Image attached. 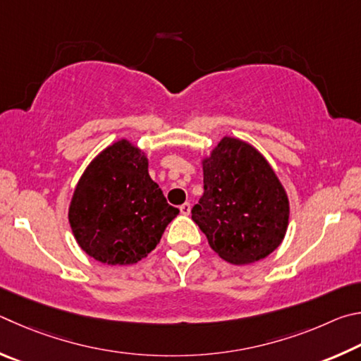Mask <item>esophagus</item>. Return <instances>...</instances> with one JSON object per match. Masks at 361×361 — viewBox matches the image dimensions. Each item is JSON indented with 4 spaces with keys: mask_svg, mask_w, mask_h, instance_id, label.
<instances>
[{
    "mask_svg": "<svg viewBox=\"0 0 361 361\" xmlns=\"http://www.w3.org/2000/svg\"><path fill=\"white\" fill-rule=\"evenodd\" d=\"M179 209H180V214H184V216H188V214H190V209H192V204L190 203H184V204L179 206Z\"/></svg>",
    "mask_w": 361,
    "mask_h": 361,
    "instance_id": "1",
    "label": "esophagus"
}]
</instances>
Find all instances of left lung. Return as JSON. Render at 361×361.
Instances as JSON below:
<instances>
[{
  "label": "left lung",
  "instance_id": "1",
  "mask_svg": "<svg viewBox=\"0 0 361 361\" xmlns=\"http://www.w3.org/2000/svg\"><path fill=\"white\" fill-rule=\"evenodd\" d=\"M204 193L192 219L220 258L249 264L279 247L288 226V197L254 145L222 137L203 160Z\"/></svg>",
  "mask_w": 361,
  "mask_h": 361
}]
</instances>
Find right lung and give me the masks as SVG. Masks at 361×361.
<instances>
[{
    "instance_id": "1",
    "label": "right lung",
    "mask_w": 361,
    "mask_h": 361,
    "mask_svg": "<svg viewBox=\"0 0 361 361\" xmlns=\"http://www.w3.org/2000/svg\"><path fill=\"white\" fill-rule=\"evenodd\" d=\"M149 160L126 139L93 158L75 185L69 225L80 249L107 264H133L160 243L179 209L149 176Z\"/></svg>"
}]
</instances>
